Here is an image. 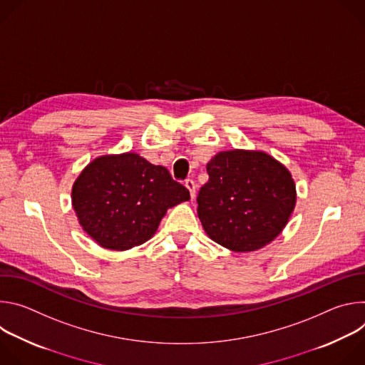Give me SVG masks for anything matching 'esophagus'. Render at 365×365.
Listing matches in <instances>:
<instances>
[{
	"mask_svg": "<svg viewBox=\"0 0 365 365\" xmlns=\"http://www.w3.org/2000/svg\"><path fill=\"white\" fill-rule=\"evenodd\" d=\"M185 186L187 187V190H189V193H190V197L193 199V197H195V193H196V185H195V182H193L192 179H186V180H185Z\"/></svg>",
	"mask_w": 365,
	"mask_h": 365,
	"instance_id": "34e87169",
	"label": "esophagus"
}]
</instances>
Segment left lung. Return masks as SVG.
<instances>
[{"mask_svg": "<svg viewBox=\"0 0 365 365\" xmlns=\"http://www.w3.org/2000/svg\"><path fill=\"white\" fill-rule=\"evenodd\" d=\"M210 175L197 193V217L215 242L254 251L286 227L296 203L289 170L262 151H221L206 165Z\"/></svg>", "mask_w": 365, "mask_h": 365, "instance_id": "obj_1", "label": "left lung"}]
</instances>
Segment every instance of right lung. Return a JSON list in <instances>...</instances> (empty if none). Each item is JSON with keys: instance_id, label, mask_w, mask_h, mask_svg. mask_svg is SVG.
<instances>
[{"instance_id": "add662e5", "label": "right lung", "mask_w": 365, "mask_h": 365, "mask_svg": "<svg viewBox=\"0 0 365 365\" xmlns=\"http://www.w3.org/2000/svg\"><path fill=\"white\" fill-rule=\"evenodd\" d=\"M189 199L166 168L135 153L95 159L72 189L83 231L101 247L121 251L150 240L169 207Z\"/></svg>"}]
</instances>
